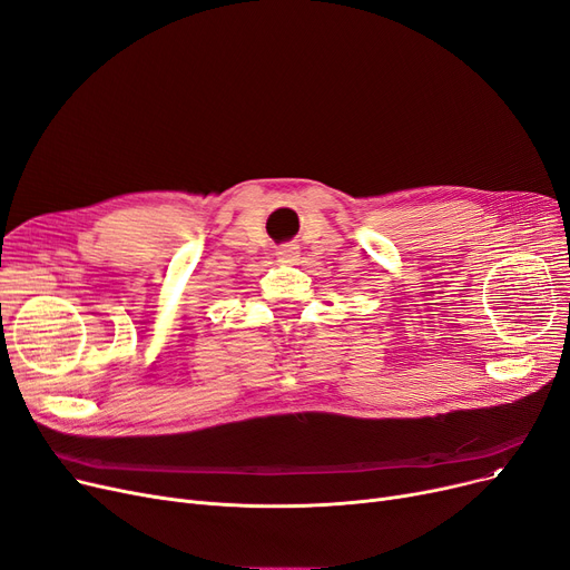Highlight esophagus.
Returning a JSON list of instances; mask_svg holds the SVG:
<instances>
[{
	"label": "esophagus",
	"instance_id": "1",
	"mask_svg": "<svg viewBox=\"0 0 570 570\" xmlns=\"http://www.w3.org/2000/svg\"><path fill=\"white\" fill-rule=\"evenodd\" d=\"M277 256H279V261L288 263V261H293L295 256H298V246H293V244H284V246H279Z\"/></svg>",
	"mask_w": 570,
	"mask_h": 570
}]
</instances>
